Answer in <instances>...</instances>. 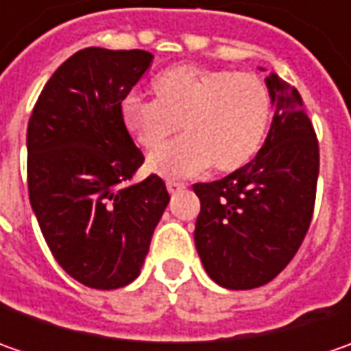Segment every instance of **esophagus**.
Returning a JSON list of instances; mask_svg holds the SVG:
<instances>
[{
  "label": "esophagus",
  "instance_id": "1",
  "mask_svg": "<svg viewBox=\"0 0 351 351\" xmlns=\"http://www.w3.org/2000/svg\"><path fill=\"white\" fill-rule=\"evenodd\" d=\"M166 185H168L169 193H176V191H182V189H185V183L178 182V180H168Z\"/></svg>",
  "mask_w": 351,
  "mask_h": 351
}]
</instances>
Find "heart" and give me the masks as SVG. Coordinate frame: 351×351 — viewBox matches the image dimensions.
Instances as JSON below:
<instances>
[{"instance_id":"b5f03b06","label":"heart","mask_w":351,"mask_h":351,"mask_svg":"<svg viewBox=\"0 0 351 351\" xmlns=\"http://www.w3.org/2000/svg\"><path fill=\"white\" fill-rule=\"evenodd\" d=\"M156 99L128 93L121 119L142 148H156L183 125L185 136L148 158L166 178H191L209 168L234 171L260 150L271 121V93L258 75L201 66H176L152 84Z\"/></svg>"}]
</instances>
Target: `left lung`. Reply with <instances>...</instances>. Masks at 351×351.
Returning <instances> with one entry per match:
<instances>
[{
  "instance_id": "obj_1",
  "label": "left lung",
  "mask_w": 351,
  "mask_h": 351,
  "mask_svg": "<svg viewBox=\"0 0 351 351\" xmlns=\"http://www.w3.org/2000/svg\"><path fill=\"white\" fill-rule=\"evenodd\" d=\"M274 123L256 158L223 180L195 183L201 201L195 246L205 271L226 289H254L277 277L313 221L320 154L303 97L265 77Z\"/></svg>"
}]
</instances>
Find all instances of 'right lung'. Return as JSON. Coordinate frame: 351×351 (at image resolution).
Wrapping results in <instances>:
<instances>
[{
    "label": "right lung",
    "instance_id": "right-lung-1",
    "mask_svg": "<svg viewBox=\"0 0 351 351\" xmlns=\"http://www.w3.org/2000/svg\"><path fill=\"white\" fill-rule=\"evenodd\" d=\"M146 50L84 48L52 74L27 127V183L60 267L91 289H119L142 269L169 195L156 173L128 185L144 154L121 101L150 68Z\"/></svg>",
    "mask_w": 351,
    "mask_h": 351
}]
</instances>
